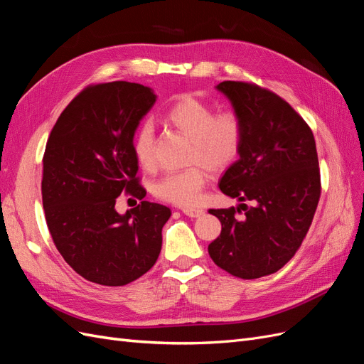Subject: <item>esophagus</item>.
Segmentation results:
<instances>
[{
  "label": "esophagus",
  "instance_id": "obj_1",
  "mask_svg": "<svg viewBox=\"0 0 364 364\" xmlns=\"http://www.w3.org/2000/svg\"><path fill=\"white\" fill-rule=\"evenodd\" d=\"M182 213L185 214V215H188V217H200V215H203V209H200V208H183L182 209Z\"/></svg>",
  "mask_w": 364,
  "mask_h": 364
}]
</instances>
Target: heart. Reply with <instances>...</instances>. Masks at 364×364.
Segmentation results:
<instances>
[{
  "mask_svg": "<svg viewBox=\"0 0 364 364\" xmlns=\"http://www.w3.org/2000/svg\"><path fill=\"white\" fill-rule=\"evenodd\" d=\"M174 129L191 138L188 162L191 167L167 173L153 185L158 199L178 206H194L200 200L208 182L209 170L222 171L232 165L243 147V119L235 109H215L199 98L185 95L179 98L164 115ZM132 150L142 170H153L156 165L155 127L144 121L132 138ZM203 163V166L200 164Z\"/></svg>",
  "mask_w": 364,
  "mask_h": 364,
  "instance_id": "b5f03b06",
  "label": "heart"
}]
</instances>
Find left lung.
<instances>
[{"label":"left lung","mask_w":364,"mask_h":364,"mask_svg":"<svg viewBox=\"0 0 364 364\" xmlns=\"http://www.w3.org/2000/svg\"><path fill=\"white\" fill-rule=\"evenodd\" d=\"M217 87L245 127L240 159L220 179V190L253 206L209 209L222 232L208 252L220 269L257 279L282 269L311 226L322 190L316 141L305 119L267 87L234 80Z\"/></svg>","instance_id":"8db88e82"}]
</instances>
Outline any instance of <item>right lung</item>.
<instances>
[{
  "label": "right lung",
  "mask_w": 364,
  "mask_h": 364,
  "mask_svg": "<svg viewBox=\"0 0 364 364\" xmlns=\"http://www.w3.org/2000/svg\"><path fill=\"white\" fill-rule=\"evenodd\" d=\"M156 95L130 82L87 85L51 129L42 164L47 226L68 266L82 278L119 287L147 273L159 257L170 208L147 200L124 216V192L144 199L132 138Z\"/></svg>",
  "instance_id": "obj_1"
}]
</instances>
